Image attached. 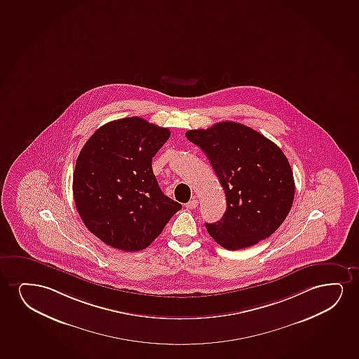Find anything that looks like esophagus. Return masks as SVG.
<instances>
[{
    "label": "esophagus",
    "instance_id": "obj_1",
    "mask_svg": "<svg viewBox=\"0 0 359 359\" xmlns=\"http://www.w3.org/2000/svg\"><path fill=\"white\" fill-rule=\"evenodd\" d=\"M187 210H195L196 207L198 205V202H197V200L196 198H192L190 202H187Z\"/></svg>",
    "mask_w": 359,
    "mask_h": 359
}]
</instances>
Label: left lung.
Listing matches in <instances>:
<instances>
[{
    "mask_svg": "<svg viewBox=\"0 0 359 359\" xmlns=\"http://www.w3.org/2000/svg\"><path fill=\"white\" fill-rule=\"evenodd\" d=\"M185 135L207 154L225 191L223 218L205 223L215 243L236 251L269 238L294 202V175L284 152L236 121H222Z\"/></svg>",
    "mask_w": 359,
    "mask_h": 359,
    "instance_id": "left-lung-1",
    "label": "left lung"
}]
</instances>
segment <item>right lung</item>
<instances>
[{
	"label": "right lung",
	"instance_id": "obj_1",
	"mask_svg": "<svg viewBox=\"0 0 359 359\" xmlns=\"http://www.w3.org/2000/svg\"><path fill=\"white\" fill-rule=\"evenodd\" d=\"M169 136L167 128L130 116L101 126L80 151L73 174L76 210L86 228L113 248L144 250L182 210L152 170Z\"/></svg>",
	"mask_w": 359,
	"mask_h": 359
}]
</instances>
